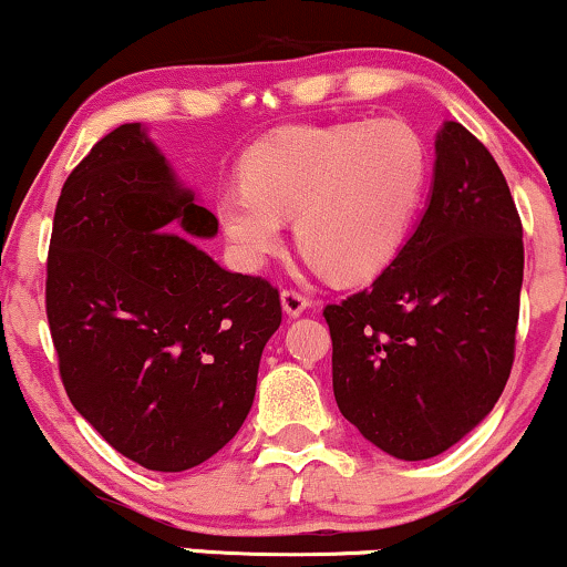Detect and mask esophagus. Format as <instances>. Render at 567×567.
Segmentation results:
<instances>
[{
	"label": "esophagus",
	"instance_id": "1",
	"mask_svg": "<svg viewBox=\"0 0 567 567\" xmlns=\"http://www.w3.org/2000/svg\"><path fill=\"white\" fill-rule=\"evenodd\" d=\"M279 301H282V311L292 319L301 317V313L309 309V301H306V298L298 290H282V292H279Z\"/></svg>",
	"mask_w": 567,
	"mask_h": 567
}]
</instances>
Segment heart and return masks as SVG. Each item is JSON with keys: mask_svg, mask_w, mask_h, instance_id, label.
<instances>
[{"mask_svg": "<svg viewBox=\"0 0 567 567\" xmlns=\"http://www.w3.org/2000/svg\"><path fill=\"white\" fill-rule=\"evenodd\" d=\"M243 184L216 195V218L237 261L258 269L296 216L298 248L322 275L370 279L399 256L422 197L425 142L404 121L290 126L258 140Z\"/></svg>", "mask_w": 567, "mask_h": 567, "instance_id": "obj_1", "label": "heart"}]
</instances>
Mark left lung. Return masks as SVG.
<instances>
[{
  "instance_id": "1",
  "label": "left lung",
  "mask_w": 567,
  "mask_h": 567,
  "mask_svg": "<svg viewBox=\"0 0 567 567\" xmlns=\"http://www.w3.org/2000/svg\"><path fill=\"white\" fill-rule=\"evenodd\" d=\"M520 288L523 227L502 168L443 121L412 235L370 288L324 309L340 414L395 460L452 449L507 385Z\"/></svg>"
}]
</instances>
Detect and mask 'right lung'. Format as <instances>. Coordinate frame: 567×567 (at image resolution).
I'll return each mask as SVG.
<instances>
[{
	"label": "right lung",
	"instance_id": "obj_1",
	"mask_svg": "<svg viewBox=\"0 0 567 567\" xmlns=\"http://www.w3.org/2000/svg\"><path fill=\"white\" fill-rule=\"evenodd\" d=\"M216 231L142 124L102 136L54 208L47 319L65 393L115 452L158 473L235 439L282 322L266 279L195 243Z\"/></svg>",
	"mask_w": 567,
	"mask_h": 567
}]
</instances>
